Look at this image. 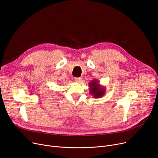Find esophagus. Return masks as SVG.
<instances>
[{"mask_svg":"<svg viewBox=\"0 0 158 158\" xmlns=\"http://www.w3.org/2000/svg\"><path fill=\"white\" fill-rule=\"evenodd\" d=\"M75 81H76L77 82H81L82 81V79L81 77H76L75 78Z\"/></svg>","mask_w":158,"mask_h":158,"instance_id":"1","label":"esophagus"}]
</instances>
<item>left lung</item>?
I'll return each mask as SVG.
<instances>
[{"mask_svg":"<svg viewBox=\"0 0 158 158\" xmlns=\"http://www.w3.org/2000/svg\"><path fill=\"white\" fill-rule=\"evenodd\" d=\"M99 82L97 79H94L89 82V93L94 98H101L104 95L106 92L105 87L100 85Z\"/></svg>","mask_w":158,"mask_h":158,"instance_id":"1","label":"left lung"}]
</instances>
